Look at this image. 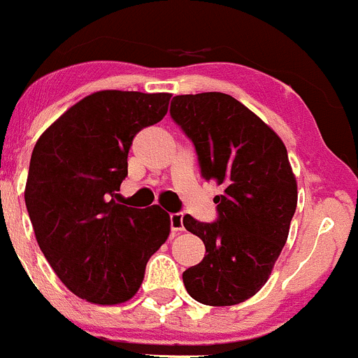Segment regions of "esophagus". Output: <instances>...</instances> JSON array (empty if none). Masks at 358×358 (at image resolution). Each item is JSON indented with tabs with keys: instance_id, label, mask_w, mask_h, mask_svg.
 Returning a JSON list of instances; mask_svg holds the SVG:
<instances>
[{
	"instance_id": "1",
	"label": "esophagus",
	"mask_w": 358,
	"mask_h": 358,
	"mask_svg": "<svg viewBox=\"0 0 358 358\" xmlns=\"http://www.w3.org/2000/svg\"><path fill=\"white\" fill-rule=\"evenodd\" d=\"M169 227H171V232H182L183 230V216L180 213H173L169 215Z\"/></svg>"
}]
</instances>
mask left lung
I'll return each instance as SVG.
<instances>
[{
  "instance_id": "left-lung-1",
  "label": "left lung",
  "mask_w": 358,
  "mask_h": 358,
  "mask_svg": "<svg viewBox=\"0 0 358 358\" xmlns=\"http://www.w3.org/2000/svg\"><path fill=\"white\" fill-rule=\"evenodd\" d=\"M169 114L192 140L202 178L223 187L215 223L183 216V227L206 246L183 284L202 305H239L265 286L289 236L298 185L286 145L225 93L176 95Z\"/></svg>"
}]
</instances>
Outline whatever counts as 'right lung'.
Returning <instances> with one entry per match:
<instances>
[{
    "instance_id": "add662e5",
    "label": "right lung",
    "mask_w": 358,
    "mask_h": 358,
    "mask_svg": "<svg viewBox=\"0 0 358 358\" xmlns=\"http://www.w3.org/2000/svg\"><path fill=\"white\" fill-rule=\"evenodd\" d=\"M171 93L103 90L67 109L36 142L25 206L36 241L69 291L119 305L142 286L150 256L169 236V215L117 202L140 129L161 121Z\"/></svg>"
}]
</instances>
